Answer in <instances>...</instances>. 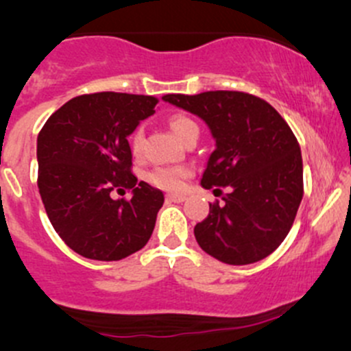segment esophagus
Instances as JSON below:
<instances>
[{
  "mask_svg": "<svg viewBox=\"0 0 351 351\" xmlns=\"http://www.w3.org/2000/svg\"><path fill=\"white\" fill-rule=\"evenodd\" d=\"M166 200H168V202H185L186 197L185 195H176V193H169V195H166Z\"/></svg>",
  "mask_w": 351,
  "mask_h": 351,
  "instance_id": "obj_1",
  "label": "esophagus"
}]
</instances>
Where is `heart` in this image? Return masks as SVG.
<instances>
[{
  "label": "heart",
  "instance_id": "1",
  "mask_svg": "<svg viewBox=\"0 0 351 351\" xmlns=\"http://www.w3.org/2000/svg\"><path fill=\"white\" fill-rule=\"evenodd\" d=\"M169 127L176 137L182 141L186 139L192 132H198L197 122H193L190 117L186 115H175L169 120ZM130 153L134 158H141L144 154V130L136 129L129 137ZM190 176V168L186 166H158L153 171L147 173V182L151 185L158 186V189L166 190V192H178L185 185V180Z\"/></svg>",
  "mask_w": 351,
  "mask_h": 351
}]
</instances>
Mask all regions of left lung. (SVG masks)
<instances>
[{
  "mask_svg": "<svg viewBox=\"0 0 351 351\" xmlns=\"http://www.w3.org/2000/svg\"><path fill=\"white\" fill-rule=\"evenodd\" d=\"M198 115L215 151L202 186L229 193L210 204L193 229L202 250L228 265H250L274 253L289 234L304 195L302 156L289 123L270 104L243 91L165 95Z\"/></svg>",
  "mask_w": 351,
  "mask_h": 351,
  "instance_id": "1",
  "label": "left lung"
}]
</instances>
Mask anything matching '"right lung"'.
Returning <instances> with one entry per match:
<instances>
[{"label": "right lung", "mask_w": 351, "mask_h": 351, "mask_svg": "<svg viewBox=\"0 0 351 351\" xmlns=\"http://www.w3.org/2000/svg\"><path fill=\"white\" fill-rule=\"evenodd\" d=\"M146 95H81L56 110L37 137L38 192L52 228L77 254L117 261L146 246L165 195L137 183L127 137L154 113ZM133 190L113 201V189Z\"/></svg>", "instance_id": "1"}]
</instances>
